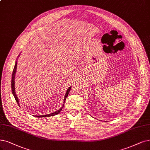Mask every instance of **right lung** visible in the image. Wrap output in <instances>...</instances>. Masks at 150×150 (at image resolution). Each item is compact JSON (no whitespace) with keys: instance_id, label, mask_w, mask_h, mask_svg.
Wrapping results in <instances>:
<instances>
[{"instance_id":"right-lung-1","label":"right lung","mask_w":150,"mask_h":150,"mask_svg":"<svg viewBox=\"0 0 150 150\" xmlns=\"http://www.w3.org/2000/svg\"><path fill=\"white\" fill-rule=\"evenodd\" d=\"M16 66H17V61H16L15 62V67H14V69H13V73H12V94L13 96L15 97V100L16 101V103H17V104L20 106V104H19V100H18V98L17 97V96H16V92H15V74H16ZM71 90V86H70L67 90V91H66V93H65V97H64V103H63V105L62 108H61L60 109L56 110V111L54 112H52L51 114H46V115H36V117H51V116H53V115H55L58 114L61 110H62L64 106V103H65V101L66 100V98H67L68 95H69V93L70 92Z\"/></svg>"}]
</instances>
